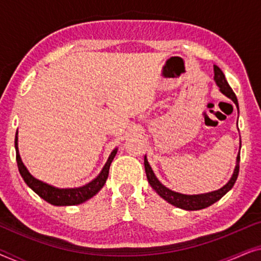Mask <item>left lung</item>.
Listing matches in <instances>:
<instances>
[{
    "label": "left lung",
    "instance_id": "1",
    "mask_svg": "<svg viewBox=\"0 0 261 261\" xmlns=\"http://www.w3.org/2000/svg\"><path fill=\"white\" fill-rule=\"evenodd\" d=\"M214 72H215V82L216 84L219 85L220 90L222 91V94H224L227 97H229L230 99H233V102L238 106V98L235 96L234 91L231 90V88L228 84V82L226 81V77L219 66L214 65ZM239 109V106H238ZM240 147H241V141H240ZM240 152H239L238 158H237V166H235L233 177L230 178V180L224 185L222 189L220 190L214 191V192H209V194H204V195H181L178 194V192L171 191L170 189H167L164 187V185L160 183V181L156 179V177L153 173V171L149 166V164L147 162L145 156V171H146V176H147V180L148 183L151 184V187L154 189V190L158 192V195L162 196L164 199H166L167 202L171 203L172 205H176L178 208L185 209V210H199V209H204L206 206L214 204V203L219 201L220 198H222L224 195L227 194L228 191L233 188V185L235 184V181L238 179L239 176V169H240Z\"/></svg>",
    "mask_w": 261,
    "mask_h": 261
}]
</instances>
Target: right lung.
Instances as JSON below:
<instances>
[{"mask_svg":"<svg viewBox=\"0 0 261 261\" xmlns=\"http://www.w3.org/2000/svg\"><path fill=\"white\" fill-rule=\"evenodd\" d=\"M15 149L17 167H19V172L21 174V177L23 178L24 183H26L35 194L39 195L42 199H45L46 202L51 203L53 205L81 204V203L88 201L89 198H91L92 196L97 194V192L103 188V185H105L107 178H108L110 164H112L114 156H115L117 152V149H114L112 154L109 155L108 162H107L105 167H103V170L101 171V173L89 184L76 189H58L35 179V178L28 172L22 162H21L19 149H17V133L15 135Z\"/></svg>","mask_w":261,"mask_h":261,"instance_id":"1","label":"right lung"}]
</instances>
